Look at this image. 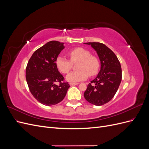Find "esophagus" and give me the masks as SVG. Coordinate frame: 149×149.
<instances>
[{
  "label": "esophagus",
  "instance_id": "34e87169",
  "mask_svg": "<svg viewBox=\"0 0 149 149\" xmlns=\"http://www.w3.org/2000/svg\"><path fill=\"white\" fill-rule=\"evenodd\" d=\"M78 84H79L78 83H70V86H76V85H78Z\"/></svg>",
  "mask_w": 149,
  "mask_h": 149
}]
</instances>
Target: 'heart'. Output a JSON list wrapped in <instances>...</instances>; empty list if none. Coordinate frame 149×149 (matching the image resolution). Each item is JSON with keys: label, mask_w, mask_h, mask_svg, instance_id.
I'll list each match as a JSON object with an SVG mask.
<instances>
[{"label": "heart", "mask_w": 149, "mask_h": 149, "mask_svg": "<svg viewBox=\"0 0 149 149\" xmlns=\"http://www.w3.org/2000/svg\"><path fill=\"white\" fill-rule=\"evenodd\" d=\"M70 60L63 56H58L56 65L62 73H68L72 68V63L79 61L77 69L78 71L71 72L66 79L71 83L79 82L87 79L89 75H96L99 71L100 63L96 56H91V53L83 48H76L69 52Z\"/></svg>", "instance_id": "b5f03b06"}]
</instances>
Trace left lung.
Wrapping results in <instances>:
<instances>
[{"instance_id":"1","label":"left lung","mask_w":149,"mask_h":149,"mask_svg":"<svg viewBox=\"0 0 149 149\" xmlns=\"http://www.w3.org/2000/svg\"><path fill=\"white\" fill-rule=\"evenodd\" d=\"M84 44L91 45L96 52L101 68L96 78L88 85L84 97L92 104L102 106L110 101L118 91L122 79L121 66L114 53L104 44L99 42Z\"/></svg>"}]
</instances>
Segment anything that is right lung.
Here are the masks:
<instances>
[{"label": "right lung", "instance_id": "obj_1", "mask_svg": "<svg viewBox=\"0 0 149 149\" xmlns=\"http://www.w3.org/2000/svg\"><path fill=\"white\" fill-rule=\"evenodd\" d=\"M64 48L63 43L49 42L33 53L26 66V80L30 91L43 105L61 102L70 87L68 83H62L64 78L56 65V58ZM56 82L60 84L56 85Z\"/></svg>", "mask_w": 149, "mask_h": 149}]
</instances>
